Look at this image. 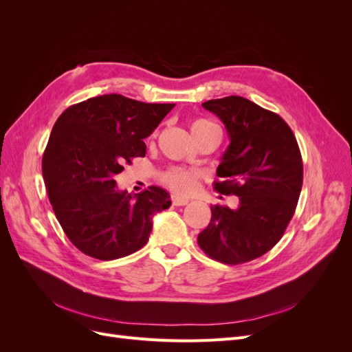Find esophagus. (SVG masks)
<instances>
[{"instance_id":"obj_1","label":"esophagus","mask_w":352,"mask_h":352,"mask_svg":"<svg viewBox=\"0 0 352 352\" xmlns=\"http://www.w3.org/2000/svg\"><path fill=\"white\" fill-rule=\"evenodd\" d=\"M172 202H173V206H186L188 202H189V199L188 198H184V197H179V195H173L172 197Z\"/></svg>"}]
</instances>
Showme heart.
Returning a JSON list of instances; mask_svg holds the SVG:
<instances>
[{"label": "heart", "mask_w": 352, "mask_h": 352, "mask_svg": "<svg viewBox=\"0 0 352 352\" xmlns=\"http://www.w3.org/2000/svg\"><path fill=\"white\" fill-rule=\"evenodd\" d=\"M211 126L214 124L207 120H195L192 124H190V131L195 132ZM197 180H198V175L192 172V170H185V168H172L163 175V182L177 194L192 192L197 186Z\"/></svg>", "instance_id": "b5f03b06"}]
</instances>
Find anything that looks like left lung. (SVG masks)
Returning a JSON list of instances; mask_svg holds the SVG:
<instances>
[{
    "mask_svg": "<svg viewBox=\"0 0 352 352\" xmlns=\"http://www.w3.org/2000/svg\"><path fill=\"white\" fill-rule=\"evenodd\" d=\"M202 107L219 117L230 140L214 189L239 197V206L211 207L198 245L212 260L242 264L270 251L289 225L302 188L301 153L282 117L247 98L230 95Z\"/></svg>",
    "mask_w": 352,
    "mask_h": 352,
    "instance_id": "obj_1",
    "label": "left lung"
}]
</instances>
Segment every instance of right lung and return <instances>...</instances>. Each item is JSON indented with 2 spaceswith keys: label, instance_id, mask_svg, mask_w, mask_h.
<instances>
[{
  "label": "right lung",
  "instance_id": "right-lung-1",
  "mask_svg": "<svg viewBox=\"0 0 352 352\" xmlns=\"http://www.w3.org/2000/svg\"><path fill=\"white\" fill-rule=\"evenodd\" d=\"M175 104H146L119 94L74 104L58 117L42 157L52 210L70 242L109 261L141 250L153 217L172 206L167 190L141 194L117 189L114 176L145 157L150 136Z\"/></svg>",
  "mask_w": 352,
  "mask_h": 352
}]
</instances>
